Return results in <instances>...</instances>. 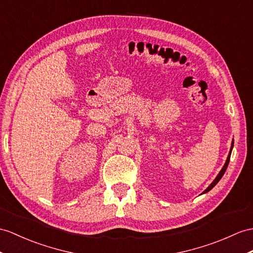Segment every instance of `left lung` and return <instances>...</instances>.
Returning a JSON list of instances; mask_svg holds the SVG:
<instances>
[{"label": "left lung", "mask_w": 253, "mask_h": 253, "mask_svg": "<svg viewBox=\"0 0 253 253\" xmlns=\"http://www.w3.org/2000/svg\"><path fill=\"white\" fill-rule=\"evenodd\" d=\"M233 146H234V140L232 141V146H231V149H230V152H229V156H227V159H226V161H225V164L223 165L222 169L220 170V173L218 174V176L214 178V180L211 183V186H209V187H208V188H207V189H206L203 193H207L208 191H211V190L215 186V184H217V183L219 182V180L221 179V178H222V176L224 175L225 170H226V169H227V165H229V162H230V158H231V152H232V149H233Z\"/></svg>", "instance_id": "8db88e82"}]
</instances>
